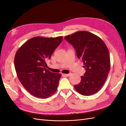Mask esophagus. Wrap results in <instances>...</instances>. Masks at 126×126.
<instances>
[{
  "instance_id": "obj_1",
  "label": "esophagus",
  "mask_w": 126,
  "mask_h": 126,
  "mask_svg": "<svg viewBox=\"0 0 126 126\" xmlns=\"http://www.w3.org/2000/svg\"><path fill=\"white\" fill-rule=\"evenodd\" d=\"M71 73H69V74H64L63 75L65 76H70L71 75Z\"/></svg>"
}]
</instances>
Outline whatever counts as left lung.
I'll list each match as a JSON object with an SVG mask.
<instances>
[{"label":"left lung","instance_id":"8db88e82","mask_svg":"<svg viewBox=\"0 0 126 126\" xmlns=\"http://www.w3.org/2000/svg\"><path fill=\"white\" fill-rule=\"evenodd\" d=\"M64 39L73 46L86 70L80 82L74 86L75 90L84 96L96 94L106 82L110 68L106 45L99 36L86 31L76 32Z\"/></svg>","mask_w":126,"mask_h":126}]
</instances>
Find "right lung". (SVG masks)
<instances>
[{
	"mask_svg": "<svg viewBox=\"0 0 126 126\" xmlns=\"http://www.w3.org/2000/svg\"><path fill=\"white\" fill-rule=\"evenodd\" d=\"M63 36H35L28 40L15 56V70L19 81L31 95L47 98L56 91L61 74L46 68V61L62 41Z\"/></svg>",
	"mask_w": 126,
	"mask_h": 126,
	"instance_id": "add662e5",
	"label": "right lung"
}]
</instances>
